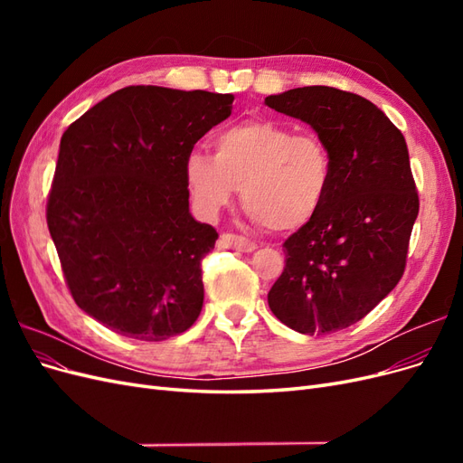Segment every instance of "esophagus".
Here are the masks:
<instances>
[{"label":"esophagus","instance_id":"esophagus-1","mask_svg":"<svg viewBox=\"0 0 463 463\" xmlns=\"http://www.w3.org/2000/svg\"><path fill=\"white\" fill-rule=\"evenodd\" d=\"M220 245L223 249H232V250H241V253H253L257 245L247 240L243 235H235V233H222L220 237Z\"/></svg>","mask_w":463,"mask_h":463}]
</instances>
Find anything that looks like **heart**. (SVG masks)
<instances>
[{"mask_svg":"<svg viewBox=\"0 0 463 463\" xmlns=\"http://www.w3.org/2000/svg\"><path fill=\"white\" fill-rule=\"evenodd\" d=\"M214 148L216 154L191 148L184 158L191 203L206 220H214L241 189L250 220L274 232H296L328 199L334 164L317 133L257 118L220 131Z\"/></svg>","mask_w":463,"mask_h":463,"instance_id":"obj_1","label":"heart"}]
</instances>
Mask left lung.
I'll use <instances>...</instances> for the list:
<instances>
[{
  "label": "left lung",
  "mask_w": 463,
  "mask_h": 463,
  "mask_svg": "<svg viewBox=\"0 0 463 463\" xmlns=\"http://www.w3.org/2000/svg\"><path fill=\"white\" fill-rule=\"evenodd\" d=\"M264 104L311 125L330 148L334 177L317 218L284 243L286 269L270 311L307 335L355 325L396 288L419 197L402 131L367 98L303 87Z\"/></svg>",
  "instance_id": "8db88e82"
}]
</instances>
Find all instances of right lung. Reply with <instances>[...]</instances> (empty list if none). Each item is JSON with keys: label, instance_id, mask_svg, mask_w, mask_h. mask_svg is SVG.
I'll return each mask as SVG.
<instances>
[{"label": "right lung", "instance_id": "add662e5", "mask_svg": "<svg viewBox=\"0 0 463 463\" xmlns=\"http://www.w3.org/2000/svg\"><path fill=\"white\" fill-rule=\"evenodd\" d=\"M232 104L233 94L125 87L63 133L50 235L75 303L116 334L162 342L199 318L201 260L218 233L189 213L184 158Z\"/></svg>", "mask_w": 463, "mask_h": 463}]
</instances>
